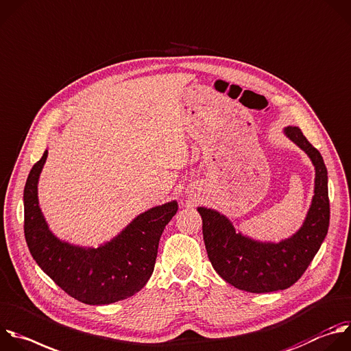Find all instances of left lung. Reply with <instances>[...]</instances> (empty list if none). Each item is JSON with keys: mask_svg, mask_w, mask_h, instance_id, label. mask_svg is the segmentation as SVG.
<instances>
[{"mask_svg": "<svg viewBox=\"0 0 351 351\" xmlns=\"http://www.w3.org/2000/svg\"><path fill=\"white\" fill-rule=\"evenodd\" d=\"M284 132L308 155L315 167L311 206L295 235L279 243L258 242L237 232L232 223L216 210L197 207L203 241L213 268L232 287L252 293L284 291L298 282L328 234V171L324 159L299 127H287Z\"/></svg>", "mask_w": 351, "mask_h": 351, "instance_id": "1", "label": "left lung"}]
</instances>
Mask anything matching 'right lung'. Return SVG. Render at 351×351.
Returning a JSON list of instances; mask_svg holds the SVG:
<instances>
[{
    "instance_id": "add662e5",
    "label": "right lung",
    "mask_w": 351,
    "mask_h": 351,
    "mask_svg": "<svg viewBox=\"0 0 351 351\" xmlns=\"http://www.w3.org/2000/svg\"><path fill=\"white\" fill-rule=\"evenodd\" d=\"M47 156L48 151L30 170L23 192L25 238L36 263L60 289L86 304H110L141 291L154 272L159 241L177 213V202L147 210L97 249L63 242L49 231L38 206L37 184Z\"/></svg>"
}]
</instances>
